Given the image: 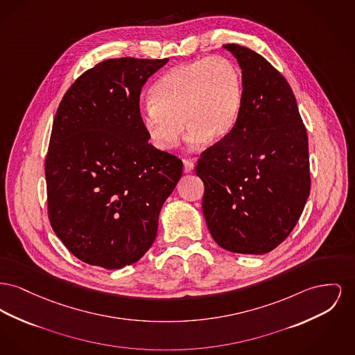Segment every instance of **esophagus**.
Segmentation results:
<instances>
[{"mask_svg": "<svg viewBox=\"0 0 355 355\" xmlns=\"http://www.w3.org/2000/svg\"><path fill=\"white\" fill-rule=\"evenodd\" d=\"M194 168V162L190 159H184V171L190 173Z\"/></svg>", "mask_w": 355, "mask_h": 355, "instance_id": "esophagus-1", "label": "esophagus"}]
</instances>
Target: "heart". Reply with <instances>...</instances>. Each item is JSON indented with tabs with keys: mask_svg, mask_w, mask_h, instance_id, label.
Instances as JSON below:
<instances>
[{
	"mask_svg": "<svg viewBox=\"0 0 355 355\" xmlns=\"http://www.w3.org/2000/svg\"><path fill=\"white\" fill-rule=\"evenodd\" d=\"M243 101L240 68L225 56L178 64L151 89V102L141 110L150 141L161 150L178 145L182 123L191 148L204 141L224 139L236 125Z\"/></svg>",
	"mask_w": 355,
	"mask_h": 355,
	"instance_id": "obj_1",
	"label": "heart"
}]
</instances>
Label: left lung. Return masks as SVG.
<instances>
[{
	"mask_svg": "<svg viewBox=\"0 0 355 355\" xmlns=\"http://www.w3.org/2000/svg\"><path fill=\"white\" fill-rule=\"evenodd\" d=\"M224 48L243 69V101L232 131L197 162L202 211L221 248L263 254L290 236L310 196L309 138L286 78L247 46Z\"/></svg>",
	"mask_w": 355,
	"mask_h": 355,
	"instance_id": "1",
	"label": "left lung"
}]
</instances>
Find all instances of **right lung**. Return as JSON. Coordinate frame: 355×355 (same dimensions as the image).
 <instances>
[{
  "instance_id": "1",
  "label": "right lung",
  "mask_w": 355,
  "mask_h": 355,
  "mask_svg": "<svg viewBox=\"0 0 355 355\" xmlns=\"http://www.w3.org/2000/svg\"><path fill=\"white\" fill-rule=\"evenodd\" d=\"M168 59H108L64 94L45 157L48 218L67 250L118 270L153 245L182 161L151 146L141 121L147 79Z\"/></svg>"
}]
</instances>
